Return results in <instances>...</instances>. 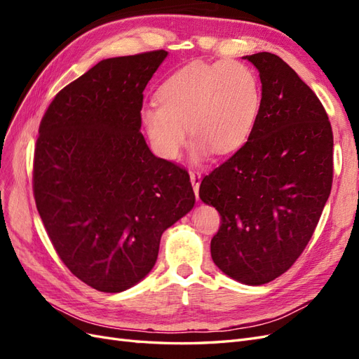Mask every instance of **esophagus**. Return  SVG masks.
<instances>
[{
  "mask_svg": "<svg viewBox=\"0 0 359 359\" xmlns=\"http://www.w3.org/2000/svg\"><path fill=\"white\" fill-rule=\"evenodd\" d=\"M201 181H202V175L199 172H190V182L193 186L194 194H196V199L199 201V186H201Z\"/></svg>",
  "mask_w": 359,
  "mask_h": 359,
  "instance_id": "obj_1",
  "label": "esophagus"
}]
</instances>
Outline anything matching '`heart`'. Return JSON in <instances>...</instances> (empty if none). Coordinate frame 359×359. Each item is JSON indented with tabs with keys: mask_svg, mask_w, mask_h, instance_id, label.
Masks as SVG:
<instances>
[{
	"mask_svg": "<svg viewBox=\"0 0 359 359\" xmlns=\"http://www.w3.org/2000/svg\"><path fill=\"white\" fill-rule=\"evenodd\" d=\"M139 119L156 154L175 160L194 142V158L229 156L252 136L260 109L256 73L240 61L193 62L172 73Z\"/></svg>",
	"mask_w": 359,
	"mask_h": 359,
	"instance_id": "b5f03b06",
	"label": "heart"
}]
</instances>
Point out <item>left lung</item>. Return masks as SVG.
Instances as JSON below:
<instances>
[{"label": "left lung", "mask_w": 359, "mask_h": 359, "mask_svg": "<svg viewBox=\"0 0 359 359\" xmlns=\"http://www.w3.org/2000/svg\"><path fill=\"white\" fill-rule=\"evenodd\" d=\"M262 100L245 145L206 175L203 203L222 215L211 257L243 285L260 286L295 264L332 186V128L318 95L269 52L245 55Z\"/></svg>", "instance_id": "8db88e82"}]
</instances>
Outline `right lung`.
Masks as SVG:
<instances>
[{
  "instance_id": "1",
  "label": "right lung",
  "mask_w": 359,
  "mask_h": 359,
  "mask_svg": "<svg viewBox=\"0 0 359 359\" xmlns=\"http://www.w3.org/2000/svg\"><path fill=\"white\" fill-rule=\"evenodd\" d=\"M166 50L97 62L43 116L34 198L60 259L107 293L154 268L160 238L194 206L189 173L156 157L140 133L144 90Z\"/></svg>"
}]
</instances>
